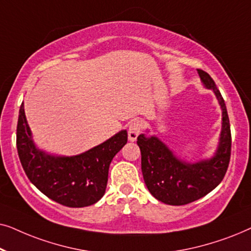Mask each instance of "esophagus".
<instances>
[{
	"mask_svg": "<svg viewBox=\"0 0 251 251\" xmlns=\"http://www.w3.org/2000/svg\"><path fill=\"white\" fill-rule=\"evenodd\" d=\"M143 130V123L140 121H132L128 129V138L130 142H135Z\"/></svg>",
	"mask_w": 251,
	"mask_h": 251,
	"instance_id": "34e87169",
	"label": "esophagus"
}]
</instances>
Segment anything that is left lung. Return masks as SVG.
<instances>
[{
    "label": "left lung",
    "mask_w": 251,
    "mask_h": 251,
    "mask_svg": "<svg viewBox=\"0 0 251 251\" xmlns=\"http://www.w3.org/2000/svg\"><path fill=\"white\" fill-rule=\"evenodd\" d=\"M205 87L212 89L223 111L221 143L216 155L198 163H186L177 159L156 137L137 138L142 153V173L151 194L163 203L184 205L207 195L224 178L231 159L232 136L227 109L215 81L207 72L199 70Z\"/></svg>",
    "instance_id": "8db88e82"
}]
</instances>
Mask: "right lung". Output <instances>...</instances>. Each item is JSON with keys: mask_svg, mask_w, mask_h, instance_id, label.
I'll list each match as a JSON object with an SVG mask.
<instances>
[{"mask_svg": "<svg viewBox=\"0 0 251 251\" xmlns=\"http://www.w3.org/2000/svg\"><path fill=\"white\" fill-rule=\"evenodd\" d=\"M128 140L126 130L76 156H51L33 144L22 104L17 125V151L26 176L37 190L70 208L88 207L105 194L113 157Z\"/></svg>", "mask_w": 251, "mask_h": 251, "instance_id": "obj_1", "label": "right lung"}]
</instances>
